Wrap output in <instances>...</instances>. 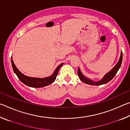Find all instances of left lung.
<instances>
[{
  "label": "left lung",
  "instance_id": "8db88e82",
  "mask_svg": "<svg viewBox=\"0 0 130 130\" xmlns=\"http://www.w3.org/2000/svg\"><path fill=\"white\" fill-rule=\"evenodd\" d=\"M122 58H123V54L122 52H121L120 54V57L119 60L118 62L116 63V65L110 71L107 73L103 77V78L102 80L98 81H93L91 80H90L89 78L85 77L83 75L80 71V68H78V76L80 78V80L85 84H87L89 85H100L102 84H106L108 83L109 81H111L112 79L114 77H115V74L117 73L118 70L119 69V68L122 64Z\"/></svg>",
  "mask_w": 130,
  "mask_h": 130
}]
</instances>
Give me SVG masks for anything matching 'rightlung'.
Instances as JSON below:
<instances>
[{"label":"right lung","mask_w":130,"mask_h":130,"mask_svg":"<svg viewBox=\"0 0 130 130\" xmlns=\"http://www.w3.org/2000/svg\"><path fill=\"white\" fill-rule=\"evenodd\" d=\"M12 58V57H11ZM11 63L13 70L14 73L16 74L18 78L20 80L22 83H23L24 84L27 85L28 87H32V88H41L47 85L50 84L53 82H54V80H56V77L58 74V70L60 68L62 67L63 63H61L57 67L54 72L52 76L47 77L40 78H36V77H30L26 76L24 75L23 73H22L19 70L17 69L16 66L15 65L14 61L12 59H11Z\"/></svg>","instance_id":"right-lung-1"}]
</instances>
